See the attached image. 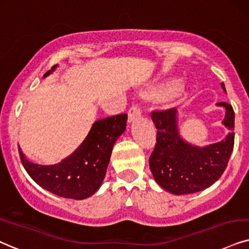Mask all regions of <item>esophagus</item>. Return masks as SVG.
Wrapping results in <instances>:
<instances>
[{"instance_id":"34e87169","label":"esophagus","mask_w":249,"mask_h":249,"mask_svg":"<svg viewBox=\"0 0 249 249\" xmlns=\"http://www.w3.org/2000/svg\"><path fill=\"white\" fill-rule=\"evenodd\" d=\"M141 115V110H140V107L138 105H133L128 110V122H132L133 119H137L139 118Z\"/></svg>"}]
</instances>
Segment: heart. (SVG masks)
Returning a JSON list of instances; mask_svg holds the SVG:
<instances>
[{
    "label": "heart",
    "instance_id": "obj_1",
    "mask_svg": "<svg viewBox=\"0 0 249 249\" xmlns=\"http://www.w3.org/2000/svg\"><path fill=\"white\" fill-rule=\"evenodd\" d=\"M177 87H178V81L177 80H171L170 83L165 84L164 86L160 88L157 94H159V95L162 96V97L168 96V95H170V94L174 93L175 90L177 89Z\"/></svg>",
    "mask_w": 249,
    "mask_h": 249
}]
</instances>
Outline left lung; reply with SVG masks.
I'll return each mask as SVG.
<instances>
[{
	"label": "left lung",
	"mask_w": 249,
	"mask_h": 249,
	"mask_svg": "<svg viewBox=\"0 0 249 249\" xmlns=\"http://www.w3.org/2000/svg\"><path fill=\"white\" fill-rule=\"evenodd\" d=\"M222 88L225 90L224 84ZM217 106L225 108L223 124L231 132L219 142L202 148L181 139L175 108L152 111L157 134L149 166L154 179L165 191L176 195L195 193L212 186L221 178L234 146V111L226 102Z\"/></svg>",
	"instance_id": "obj_1"
}]
</instances>
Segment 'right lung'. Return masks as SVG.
<instances>
[{"instance_id": "add662e5", "label": "right lung", "mask_w": 249, "mask_h": 249, "mask_svg": "<svg viewBox=\"0 0 249 249\" xmlns=\"http://www.w3.org/2000/svg\"><path fill=\"white\" fill-rule=\"evenodd\" d=\"M54 69L46 72L45 77ZM126 114L96 121L84 142L58 164H34L18 148L20 161L30 177L45 190L68 199H86L101 186L112 147L126 128Z\"/></svg>"}]
</instances>
